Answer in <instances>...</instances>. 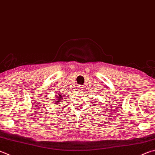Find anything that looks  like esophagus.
Masks as SVG:
<instances>
[{
    "label": "esophagus",
    "instance_id": "esophagus-1",
    "mask_svg": "<svg viewBox=\"0 0 155 155\" xmlns=\"http://www.w3.org/2000/svg\"><path fill=\"white\" fill-rule=\"evenodd\" d=\"M83 87L81 86V85H80V87H79V90L80 91H81V90H83Z\"/></svg>",
    "mask_w": 155,
    "mask_h": 155
}]
</instances>
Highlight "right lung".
<instances>
[{"label":"right lung","instance_id":"add662e5","mask_svg":"<svg viewBox=\"0 0 155 155\" xmlns=\"http://www.w3.org/2000/svg\"><path fill=\"white\" fill-rule=\"evenodd\" d=\"M63 99V95H61V94H59L58 95H57V97H56V99L54 100V102L55 103V104H58L59 103V102H60V101H61V100ZM64 102V101H63Z\"/></svg>","mask_w":155,"mask_h":155}]
</instances>
